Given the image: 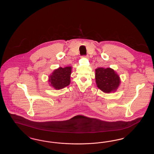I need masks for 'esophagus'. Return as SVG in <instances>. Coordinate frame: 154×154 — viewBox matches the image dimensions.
Here are the masks:
<instances>
[{
	"label": "esophagus",
	"instance_id": "esophagus-1",
	"mask_svg": "<svg viewBox=\"0 0 154 154\" xmlns=\"http://www.w3.org/2000/svg\"><path fill=\"white\" fill-rule=\"evenodd\" d=\"M83 57H84V58H89V56L87 55H86V56H83Z\"/></svg>",
	"mask_w": 154,
	"mask_h": 154
}]
</instances>
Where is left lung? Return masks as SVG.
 <instances>
[{
  "label": "left lung",
  "instance_id": "8db88e82",
  "mask_svg": "<svg viewBox=\"0 0 154 154\" xmlns=\"http://www.w3.org/2000/svg\"><path fill=\"white\" fill-rule=\"evenodd\" d=\"M95 80L98 88L106 94L115 92L121 84L119 75L110 67L96 69Z\"/></svg>",
  "mask_w": 154,
  "mask_h": 154
}]
</instances>
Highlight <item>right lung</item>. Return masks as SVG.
<instances>
[{"instance_id":"obj_1","label":"right lung","mask_w":154,"mask_h":154,"mask_svg":"<svg viewBox=\"0 0 154 154\" xmlns=\"http://www.w3.org/2000/svg\"><path fill=\"white\" fill-rule=\"evenodd\" d=\"M72 69V66H67L65 67H59L54 70L48 77V82L50 86L57 90L68 86L70 84Z\"/></svg>"}]
</instances>
